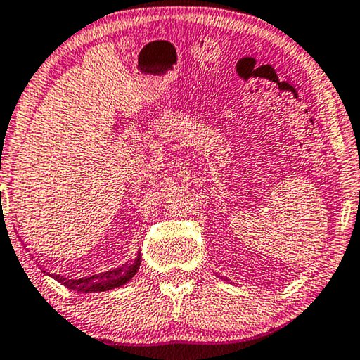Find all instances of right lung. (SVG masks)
Returning <instances> with one entry per match:
<instances>
[{
	"instance_id": "add662e5",
	"label": "right lung",
	"mask_w": 360,
	"mask_h": 360,
	"mask_svg": "<svg viewBox=\"0 0 360 360\" xmlns=\"http://www.w3.org/2000/svg\"><path fill=\"white\" fill-rule=\"evenodd\" d=\"M139 264H141V256L138 254V257H136V261L133 264H124V266L117 267V269L101 272V274L88 276V277H83V279H70V277L59 276V274H49V276H51L53 279H56L58 282H61L63 285H66L68 289L78 290V292H103V290L120 288V285L126 284L127 281H131V277L138 272Z\"/></svg>"
}]
</instances>
